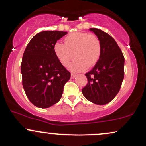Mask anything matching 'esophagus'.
Instances as JSON below:
<instances>
[{
  "label": "esophagus",
  "mask_w": 146,
  "mask_h": 146,
  "mask_svg": "<svg viewBox=\"0 0 146 146\" xmlns=\"http://www.w3.org/2000/svg\"><path fill=\"white\" fill-rule=\"evenodd\" d=\"M76 74H75V73H71V79H73V78H75V77H76Z\"/></svg>",
  "instance_id": "obj_1"
}]
</instances>
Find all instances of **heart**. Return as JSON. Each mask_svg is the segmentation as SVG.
I'll return each instance as SVG.
<instances>
[{
	"instance_id": "1",
	"label": "heart",
	"mask_w": 146,
	"mask_h": 146,
	"mask_svg": "<svg viewBox=\"0 0 146 146\" xmlns=\"http://www.w3.org/2000/svg\"><path fill=\"white\" fill-rule=\"evenodd\" d=\"M53 51L64 66H67L75 57L76 59L71 64L70 68L73 71H82L98 62L101 56L102 46L99 38L95 35L75 32L65 38L64 44L56 42Z\"/></svg>"
}]
</instances>
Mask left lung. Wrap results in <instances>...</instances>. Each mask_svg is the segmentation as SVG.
<instances>
[{
	"mask_svg": "<svg viewBox=\"0 0 146 146\" xmlns=\"http://www.w3.org/2000/svg\"><path fill=\"white\" fill-rule=\"evenodd\" d=\"M89 30L100 40L102 53L93 69L86 73L88 83L82 92L88 101L104 105L119 91L124 78L125 59L116 41L109 34L97 28Z\"/></svg>",
	"mask_w": 146,
	"mask_h": 146,
	"instance_id": "1",
	"label": "left lung"
}]
</instances>
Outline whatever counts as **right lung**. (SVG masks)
I'll list each match as a JSON object with an SVG mask.
<instances>
[{
	"label": "right lung",
	"instance_id": "add662e5",
	"mask_svg": "<svg viewBox=\"0 0 146 146\" xmlns=\"http://www.w3.org/2000/svg\"><path fill=\"white\" fill-rule=\"evenodd\" d=\"M66 31H44L31 38L21 63L23 86L29 101L46 108L60 101L71 73L60 63L53 51L54 44Z\"/></svg>",
	"mask_w": 146,
	"mask_h": 146
}]
</instances>
